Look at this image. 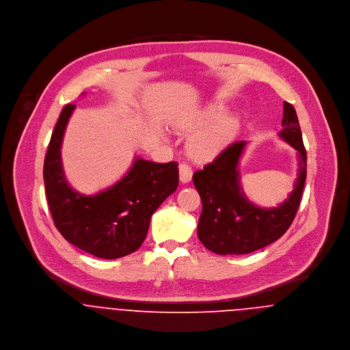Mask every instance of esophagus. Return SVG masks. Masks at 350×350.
<instances>
[{"instance_id": "esophagus-1", "label": "esophagus", "mask_w": 350, "mask_h": 350, "mask_svg": "<svg viewBox=\"0 0 350 350\" xmlns=\"http://www.w3.org/2000/svg\"><path fill=\"white\" fill-rule=\"evenodd\" d=\"M179 178L182 183H189L193 178V168L186 163L179 164Z\"/></svg>"}]
</instances>
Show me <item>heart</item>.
<instances>
[{"label":"heart","mask_w":350,"mask_h":350,"mask_svg":"<svg viewBox=\"0 0 350 350\" xmlns=\"http://www.w3.org/2000/svg\"><path fill=\"white\" fill-rule=\"evenodd\" d=\"M224 113V106L219 103H211L206 109H203L193 118L183 121L180 124V129L185 132H190L197 129L202 124L213 121L215 118L219 117ZM237 126V121L233 117H222L214 121L208 126L198 131L191 139L189 148L194 157L203 159L210 156L213 152L218 150L234 132Z\"/></svg>","instance_id":"obj_1"}]
</instances>
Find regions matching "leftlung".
<instances>
[{"label": "left lung", "instance_id": "8db88e82", "mask_svg": "<svg viewBox=\"0 0 350 350\" xmlns=\"http://www.w3.org/2000/svg\"><path fill=\"white\" fill-rule=\"evenodd\" d=\"M283 109L279 136L298 150L299 160L293 193L278 207L253 204L243 191L239 172L247 142L230 144L193 175L202 200L198 237L207 250L218 254H247L280 239L293 224L304 187L307 154L294 106L284 102Z\"/></svg>", "mask_w": 350, "mask_h": 350}]
</instances>
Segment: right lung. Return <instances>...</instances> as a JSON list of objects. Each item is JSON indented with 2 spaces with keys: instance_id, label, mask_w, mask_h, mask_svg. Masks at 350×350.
I'll return each instance as SVG.
<instances>
[{
  "instance_id": "obj_1",
  "label": "right lung",
  "mask_w": 350,
  "mask_h": 350,
  "mask_svg": "<svg viewBox=\"0 0 350 350\" xmlns=\"http://www.w3.org/2000/svg\"><path fill=\"white\" fill-rule=\"evenodd\" d=\"M75 105H66L44 159V185L56 229L72 245L100 258H118L139 250L150 217L178 187V163L135 159L128 174L111 187L83 196L67 183L60 148Z\"/></svg>"
}]
</instances>
